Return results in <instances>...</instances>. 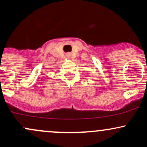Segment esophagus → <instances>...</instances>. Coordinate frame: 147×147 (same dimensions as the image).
I'll list each match as a JSON object with an SVG mask.
<instances>
[{
	"label": "esophagus",
	"instance_id": "obj_1",
	"mask_svg": "<svg viewBox=\"0 0 147 147\" xmlns=\"http://www.w3.org/2000/svg\"><path fill=\"white\" fill-rule=\"evenodd\" d=\"M66 57H68V58L70 59V57H71V54H70V53H68V54H67V55H66Z\"/></svg>",
	"mask_w": 147,
	"mask_h": 147
}]
</instances>
